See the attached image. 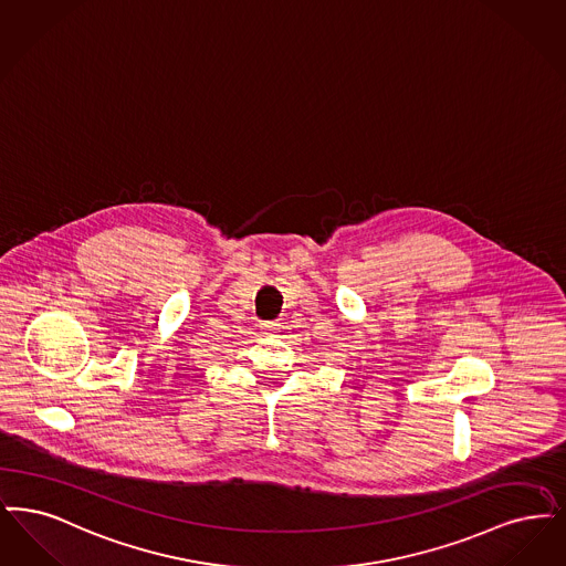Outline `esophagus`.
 I'll list each match as a JSON object with an SVG mask.
<instances>
[{"label":"esophagus","instance_id":"obj_1","mask_svg":"<svg viewBox=\"0 0 566 566\" xmlns=\"http://www.w3.org/2000/svg\"><path fill=\"white\" fill-rule=\"evenodd\" d=\"M262 329H264L266 334H274V332L279 329V323H276V321H264V323H262Z\"/></svg>","mask_w":566,"mask_h":566}]
</instances>
